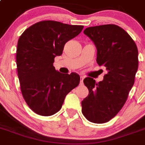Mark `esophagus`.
<instances>
[{"label": "esophagus", "instance_id": "obj_1", "mask_svg": "<svg viewBox=\"0 0 145 145\" xmlns=\"http://www.w3.org/2000/svg\"><path fill=\"white\" fill-rule=\"evenodd\" d=\"M83 82H84V77L81 76L80 77V84L82 85L83 84Z\"/></svg>", "mask_w": 145, "mask_h": 145}]
</instances>
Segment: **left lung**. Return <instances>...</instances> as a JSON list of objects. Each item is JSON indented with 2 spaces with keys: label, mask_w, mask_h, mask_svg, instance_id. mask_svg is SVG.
I'll use <instances>...</instances> for the list:
<instances>
[{
  "label": "left lung",
  "mask_w": 145,
  "mask_h": 145,
  "mask_svg": "<svg viewBox=\"0 0 145 145\" xmlns=\"http://www.w3.org/2000/svg\"><path fill=\"white\" fill-rule=\"evenodd\" d=\"M84 33L94 42L97 62L107 74L101 82L84 79L89 95L82 101V113L89 121L105 123L115 117L125 104L135 83L138 69V50L131 36L113 24L89 27Z\"/></svg>",
  "instance_id": "8db88e82"
}]
</instances>
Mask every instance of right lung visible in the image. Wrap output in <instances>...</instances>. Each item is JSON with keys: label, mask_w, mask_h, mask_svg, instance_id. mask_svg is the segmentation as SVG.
I'll return each instance as SVG.
<instances>
[{"label": "right lung", "mask_w": 145, "mask_h": 145, "mask_svg": "<svg viewBox=\"0 0 145 145\" xmlns=\"http://www.w3.org/2000/svg\"><path fill=\"white\" fill-rule=\"evenodd\" d=\"M83 28V25L43 21L20 36L16 64L21 90L28 106L37 114L51 116L59 112L66 96L79 85V74H61L55 69L54 62L62 54L66 42Z\"/></svg>", "instance_id": "1"}]
</instances>
